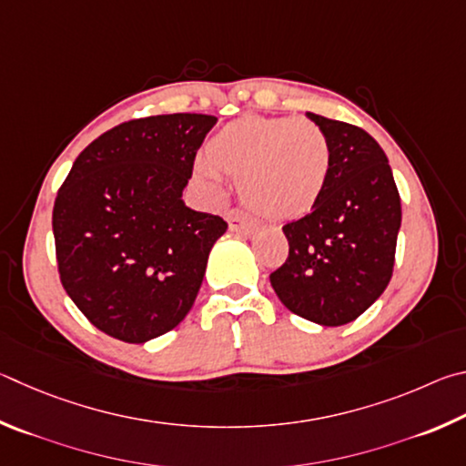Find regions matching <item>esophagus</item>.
<instances>
[{
  "mask_svg": "<svg viewBox=\"0 0 466 466\" xmlns=\"http://www.w3.org/2000/svg\"><path fill=\"white\" fill-rule=\"evenodd\" d=\"M227 223L233 233H251L256 228V220L239 208H231L227 212Z\"/></svg>",
  "mask_w": 466,
  "mask_h": 466,
  "instance_id": "obj_1",
  "label": "esophagus"
}]
</instances>
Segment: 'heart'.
Returning <instances> with one entry per match:
<instances>
[{"instance_id":"1","label":"heart","mask_w":466,"mask_h":466,"mask_svg":"<svg viewBox=\"0 0 466 466\" xmlns=\"http://www.w3.org/2000/svg\"><path fill=\"white\" fill-rule=\"evenodd\" d=\"M196 171L212 186L241 179V198L272 220L299 218L319 204L331 176V145L315 122L248 114L218 128Z\"/></svg>"}]
</instances>
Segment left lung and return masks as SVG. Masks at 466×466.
<instances>
[{
	"label": "left lung",
	"instance_id": "obj_1",
	"mask_svg": "<svg viewBox=\"0 0 466 466\" xmlns=\"http://www.w3.org/2000/svg\"><path fill=\"white\" fill-rule=\"evenodd\" d=\"M307 116L329 138L331 176L319 204L282 227L289 258L270 282L289 311L338 328L360 317L393 276L401 198L385 151L366 130Z\"/></svg>",
	"mask_w": 466,
	"mask_h": 466
}]
</instances>
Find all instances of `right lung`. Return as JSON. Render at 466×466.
<instances>
[{"label": "right lung", "instance_id": "add662e5", "mask_svg": "<svg viewBox=\"0 0 466 466\" xmlns=\"http://www.w3.org/2000/svg\"><path fill=\"white\" fill-rule=\"evenodd\" d=\"M208 114L122 122L89 143L53 208L63 289L87 321L128 344L159 338L190 311L215 241L217 215L182 200Z\"/></svg>", "mask_w": 466, "mask_h": 466}]
</instances>
